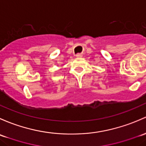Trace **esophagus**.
<instances>
[{
	"instance_id": "obj_1",
	"label": "esophagus",
	"mask_w": 146,
	"mask_h": 146,
	"mask_svg": "<svg viewBox=\"0 0 146 146\" xmlns=\"http://www.w3.org/2000/svg\"><path fill=\"white\" fill-rule=\"evenodd\" d=\"M76 56H77L78 58H81L82 57V55L80 54H76Z\"/></svg>"
}]
</instances>
